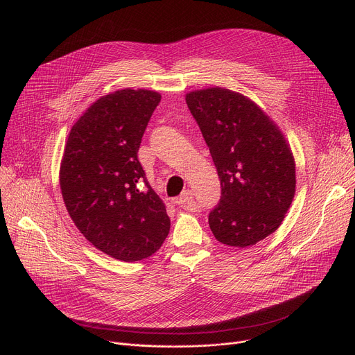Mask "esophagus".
I'll use <instances>...</instances> for the list:
<instances>
[{"mask_svg":"<svg viewBox=\"0 0 355 355\" xmlns=\"http://www.w3.org/2000/svg\"><path fill=\"white\" fill-rule=\"evenodd\" d=\"M193 193H192V190H183V193L176 199V202L175 203H178V205H180V206H184V207H192V210H193V207H195V205H193Z\"/></svg>","mask_w":355,"mask_h":355,"instance_id":"34e87169","label":"esophagus"}]
</instances>
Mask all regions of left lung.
Masks as SVG:
<instances>
[{"label":"left lung","mask_w":355,"mask_h":355,"mask_svg":"<svg viewBox=\"0 0 355 355\" xmlns=\"http://www.w3.org/2000/svg\"><path fill=\"white\" fill-rule=\"evenodd\" d=\"M209 146L222 198L209 214L214 237L249 248L275 233L295 193L294 156L280 128L250 98L213 87L186 94Z\"/></svg>","instance_id":"obj_1"}]
</instances>
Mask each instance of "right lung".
Listing matches in <instances>:
<instances>
[{
  "instance_id": "obj_1",
  "label": "right lung",
  "mask_w": 355,
  "mask_h": 355,
  "mask_svg": "<svg viewBox=\"0 0 355 355\" xmlns=\"http://www.w3.org/2000/svg\"><path fill=\"white\" fill-rule=\"evenodd\" d=\"M160 98L130 88L101 96L73 123L65 144L60 184L67 210L85 239L116 260H144L169 234L165 203L138 160Z\"/></svg>"
}]
</instances>
